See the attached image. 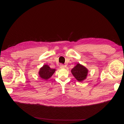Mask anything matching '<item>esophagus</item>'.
Segmentation results:
<instances>
[{"label": "esophagus", "instance_id": "34e87169", "mask_svg": "<svg viewBox=\"0 0 124 124\" xmlns=\"http://www.w3.org/2000/svg\"><path fill=\"white\" fill-rule=\"evenodd\" d=\"M59 67L60 69H64L65 68V66L63 64H60L59 66Z\"/></svg>", "mask_w": 124, "mask_h": 124}]
</instances>
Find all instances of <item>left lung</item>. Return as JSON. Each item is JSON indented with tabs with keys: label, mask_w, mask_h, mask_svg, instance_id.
I'll use <instances>...</instances> for the list:
<instances>
[{
	"label": "left lung",
	"mask_w": 124,
	"mask_h": 124,
	"mask_svg": "<svg viewBox=\"0 0 124 124\" xmlns=\"http://www.w3.org/2000/svg\"><path fill=\"white\" fill-rule=\"evenodd\" d=\"M71 73L79 82H82L87 78L88 70L79 63L77 64L71 70Z\"/></svg>",
	"instance_id": "obj_1"
}]
</instances>
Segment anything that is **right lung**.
Masks as SVG:
<instances>
[{"instance_id": "obj_1", "label": "right lung", "mask_w": 124, "mask_h": 124, "mask_svg": "<svg viewBox=\"0 0 124 124\" xmlns=\"http://www.w3.org/2000/svg\"><path fill=\"white\" fill-rule=\"evenodd\" d=\"M55 70L56 69L50 68L48 65H44L40 69L38 73L40 77L42 79L47 80L52 77Z\"/></svg>"}]
</instances>
